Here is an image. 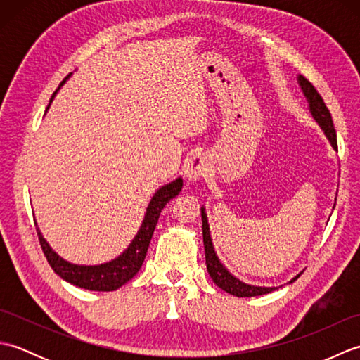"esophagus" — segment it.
I'll use <instances>...</instances> for the list:
<instances>
[{"label": "esophagus", "instance_id": "1", "mask_svg": "<svg viewBox=\"0 0 360 360\" xmlns=\"http://www.w3.org/2000/svg\"><path fill=\"white\" fill-rule=\"evenodd\" d=\"M209 172V160L204 155H193L186 162L184 176L187 182H196Z\"/></svg>", "mask_w": 360, "mask_h": 360}]
</instances>
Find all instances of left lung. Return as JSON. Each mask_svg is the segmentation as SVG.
Here are the masks:
<instances>
[{
    "label": "left lung",
    "mask_w": 360,
    "mask_h": 360,
    "mask_svg": "<svg viewBox=\"0 0 360 360\" xmlns=\"http://www.w3.org/2000/svg\"><path fill=\"white\" fill-rule=\"evenodd\" d=\"M297 82H298V85H300L304 97H307L308 108H309V112L312 114V117L316 119L320 128L323 129L325 136L328 137V141H330V143H331V147L334 150H338V134H335L331 112L326 108L322 96L317 93V89L312 86L311 82L304 79L303 75H298ZM201 218H202V240H204V249H205V264H207V271L210 274L213 283H215L218 288H221L223 290H226V292L232 294L235 297L264 295V294H269V292H272V290L277 289V288L249 285V283L241 281L240 278H236L235 275L229 272L226 269V266L219 262L215 248H213L209 219H207V213H205L204 205L201 207ZM298 277H300V274L295 275V277L289 283L295 281Z\"/></svg>",
    "instance_id": "1"
}]
</instances>
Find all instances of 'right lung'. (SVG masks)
I'll use <instances>...</instances> for the list:
<instances>
[{"label": "right lung", "instance_id": "obj_1", "mask_svg": "<svg viewBox=\"0 0 360 360\" xmlns=\"http://www.w3.org/2000/svg\"><path fill=\"white\" fill-rule=\"evenodd\" d=\"M71 77V74L65 77V80L60 83V86L56 89V93L52 94L48 108L53 101V97L58 93V89L65 85V82ZM182 188V178H176L174 181L168 182V184L162 186L156 190V193L153 195L151 201L145 212V217L142 224L137 231L133 241L129 243V246L122 252L119 257H116L111 262H106L102 264L86 266V264H74L66 262L65 258L60 257L56 250H53L49 243L43 238L40 229L37 227L38 240H40L41 249L48 259L51 267L57 275H60L63 280H66L71 285H75L83 289L89 290H116L120 286H124L127 281L131 280L134 275L139 272L141 266L147 255V250L150 246L153 232L158 224V219L160 212L165 207V204L173 200L174 196H178Z\"/></svg>", "mask_w": 360, "mask_h": 360}]
</instances>
